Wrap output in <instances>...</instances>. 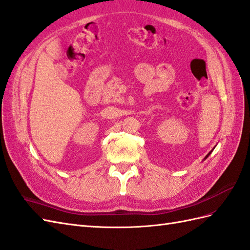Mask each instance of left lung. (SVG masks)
Returning a JSON list of instances; mask_svg holds the SVG:
<instances>
[{
  "instance_id": "left-lung-1",
  "label": "left lung",
  "mask_w": 250,
  "mask_h": 250,
  "mask_svg": "<svg viewBox=\"0 0 250 250\" xmlns=\"http://www.w3.org/2000/svg\"><path fill=\"white\" fill-rule=\"evenodd\" d=\"M211 152H212V150H211V151H210V152H209V153H208V154H207V155H206V156H205V158H204V161H205V159H206V158H207V157H208V156H209V155H210V154H211Z\"/></svg>"
}]
</instances>
